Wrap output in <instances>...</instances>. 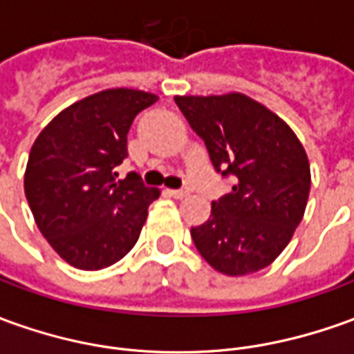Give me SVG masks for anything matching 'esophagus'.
<instances>
[{
	"instance_id": "34e87169",
	"label": "esophagus",
	"mask_w": 354,
	"mask_h": 354,
	"mask_svg": "<svg viewBox=\"0 0 354 354\" xmlns=\"http://www.w3.org/2000/svg\"><path fill=\"white\" fill-rule=\"evenodd\" d=\"M169 194H171L173 198H177V201H179V198H185V196H187L189 192H187V191H169Z\"/></svg>"
}]
</instances>
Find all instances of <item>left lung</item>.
<instances>
[{
    "instance_id": "obj_1",
    "label": "left lung",
    "mask_w": 354,
    "mask_h": 354,
    "mask_svg": "<svg viewBox=\"0 0 354 354\" xmlns=\"http://www.w3.org/2000/svg\"><path fill=\"white\" fill-rule=\"evenodd\" d=\"M212 165L233 177L191 227L202 258L219 274L248 275L270 266L293 239L310 192V163L293 129L247 94L175 96Z\"/></svg>"
}]
</instances>
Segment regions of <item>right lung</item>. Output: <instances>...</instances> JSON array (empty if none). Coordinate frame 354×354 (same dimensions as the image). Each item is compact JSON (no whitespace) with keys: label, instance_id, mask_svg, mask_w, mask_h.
<instances>
[{"label":"right lung","instance_id":"add662e5","mask_svg":"<svg viewBox=\"0 0 354 354\" xmlns=\"http://www.w3.org/2000/svg\"><path fill=\"white\" fill-rule=\"evenodd\" d=\"M153 102L145 90H102L65 107L34 140L24 194L40 233L73 268L115 264L140 237L160 189L136 173L117 181L115 167L133 119Z\"/></svg>","mask_w":354,"mask_h":354}]
</instances>
